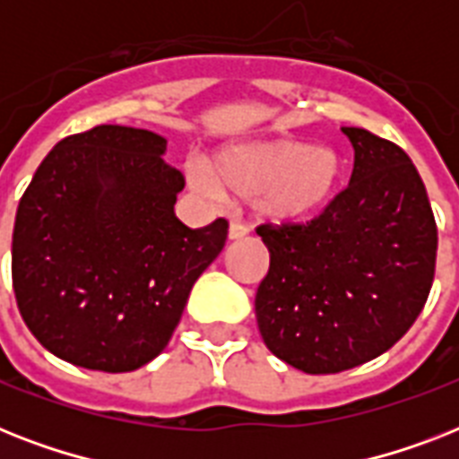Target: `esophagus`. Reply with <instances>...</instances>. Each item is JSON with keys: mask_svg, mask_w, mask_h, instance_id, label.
Wrapping results in <instances>:
<instances>
[{"mask_svg": "<svg viewBox=\"0 0 459 459\" xmlns=\"http://www.w3.org/2000/svg\"><path fill=\"white\" fill-rule=\"evenodd\" d=\"M250 236V229L247 226H243V223H230V229H229V240H245V238Z\"/></svg>", "mask_w": 459, "mask_h": 459, "instance_id": "1", "label": "esophagus"}]
</instances>
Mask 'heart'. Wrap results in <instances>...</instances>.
<instances>
[{
	"label": "heart",
	"mask_w": 459,
	"mask_h": 459,
	"mask_svg": "<svg viewBox=\"0 0 459 459\" xmlns=\"http://www.w3.org/2000/svg\"><path fill=\"white\" fill-rule=\"evenodd\" d=\"M186 176L207 197H240L269 223H300L335 200L345 178V159L328 145L295 138H264L221 147L209 161L190 159Z\"/></svg>",
	"instance_id": "1"
}]
</instances>
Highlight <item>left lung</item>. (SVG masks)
<instances>
[{
	"instance_id": "left-lung-1",
	"label": "left lung",
	"mask_w": 459,
	"mask_h": 459,
	"mask_svg": "<svg viewBox=\"0 0 459 459\" xmlns=\"http://www.w3.org/2000/svg\"><path fill=\"white\" fill-rule=\"evenodd\" d=\"M350 186L307 226H259L269 273L255 298L266 348L305 374L384 355L410 331L434 283L436 230L412 159L364 128Z\"/></svg>"
}]
</instances>
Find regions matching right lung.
Returning <instances> with one entry per match:
<instances>
[{
  "label": "right lung",
  "instance_id": "right-lung-1",
  "mask_svg": "<svg viewBox=\"0 0 459 459\" xmlns=\"http://www.w3.org/2000/svg\"><path fill=\"white\" fill-rule=\"evenodd\" d=\"M164 154L159 133L95 126L56 143L18 202L13 293L59 359L109 374L152 362L223 250V219L187 229L176 216L186 180Z\"/></svg>",
  "mask_w": 459,
  "mask_h": 459
}]
</instances>
